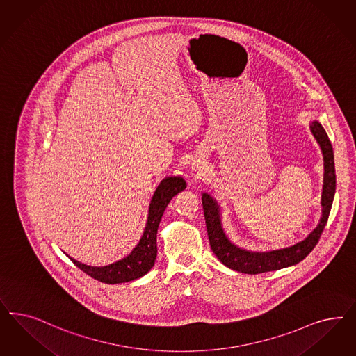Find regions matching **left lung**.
I'll list each match as a JSON object with an SVG mask.
<instances>
[{"label": "left lung", "instance_id": "1", "mask_svg": "<svg viewBox=\"0 0 356 356\" xmlns=\"http://www.w3.org/2000/svg\"><path fill=\"white\" fill-rule=\"evenodd\" d=\"M312 132L317 138L325 160V178H323V193H322V218L317 228L310 233L304 241L296 245L268 252H252L242 250L230 243L225 237L218 216V207L216 202L208 195L203 194V211L206 218L207 233L212 252L216 254L218 259L229 267L243 274H262L267 271H274L287 266L301 262L309 254L321 237L323 228L327 222L330 209L333 204L335 194V166L332 143L327 138L323 127L318 122L312 123Z\"/></svg>", "mask_w": 356, "mask_h": 356}]
</instances>
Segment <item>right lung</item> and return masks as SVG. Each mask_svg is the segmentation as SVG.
I'll list each match as a JSON object with an SVG mask.
<instances>
[{
  "instance_id": "add662e5",
  "label": "right lung",
  "mask_w": 356,
  "mask_h": 356,
  "mask_svg": "<svg viewBox=\"0 0 356 356\" xmlns=\"http://www.w3.org/2000/svg\"><path fill=\"white\" fill-rule=\"evenodd\" d=\"M186 188V182L179 177L165 178L157 187L152 197L149 206V215L144 234L132 252L113 264L104 267H92L81 264L70 258L81 271L94 277L98 282L107 284L126 283L135 280L140 276L145 275L153 267L157 255V229L165 208L174 196Z\"/></svg>"
}]
</instances>
